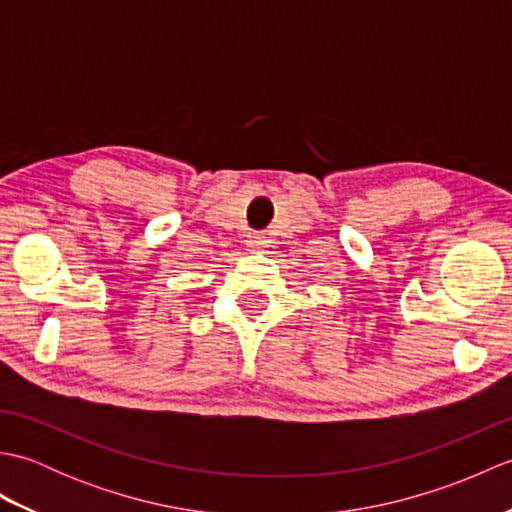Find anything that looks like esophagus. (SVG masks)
<instances>
[{"label": "esophagus", "mask_w": 512, "mask_h": 512, "mask_svg": "<svg viewBox=\"0 0 512 512\" xmlns=\"http://www.w3.org/2000/svg\"><path fill=\"white\" fill-rule=\"evenodd\" d=\"M248 250H264L268 246V239L262 233H250L246 239Z\"/></svg>", "instance_id": "1"}]
</instances>
